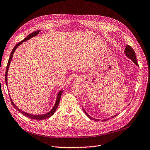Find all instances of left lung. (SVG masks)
Listing matches in <instances>:
<instances>
[{"label": "left lung", "mask_w": 150, "mask_h": 150, "mask_svg": "<svg viewBox=\"0 0 150 150\" xmlns=\"http://www.w3.org/2000/svg\"><path fill=\"white\" fill-rule=\"evenodd\" d=\"M125 53L126 55L128 57H129L130 59H131L136 65H137V66H138V63H137V59H136L135 51H134L133 48H132L131 46H129V45H127L126 47V49H125ZM83 111L84 112V113H85V114L87 115V116L89 117V118L90 119L95 120V121H99V120L94 119V118H92V117H91V116H90L85 112V110H84V109H83ZM116 116V115L113 116L112 117V118H114V117ZM109 119H110V118H107V119H105V120H103V121H107V120H109Z\"/></svg>", "instance_id": "8db88e82"}]
</instances>
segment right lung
I'll return each mask as SVG.
<instances>
[{"mask_svg":"<svg viewBox=\"0 0 150 150\" xmlns=\"http://www.w3.org/2000/svg\"><path fill=\"white\" fill-rule=\"evenodd\" d=\"M39 32H40V30H37V31H35V32H32V33H31L30 34H29L27 37H25L23 40H22V41H21L20 42H19L18 43H17V44L15 45V47L13 48V50H12V51H11V54H10V57H9V59H8V63H7V66H6V68L5 77V83H6V84H7V74H8V70L10 64V62H11V59H12V57H13V53H14L15 51L16 50V49L17 48V47H18V46H19V45H20L23 42L26 41V40H29V39L31 38L32 37L36 36V35L39 33ZM62 93V91H60V92H59V93H58V95H57V96L56 101V103H55V105H54V107L53 108V109H52L50 112H48V113H46V114H44V115H30V114H29V113H25V112H23L22 110H19V109L15 105V104L13 103V102H12V100L11 99V98H10V101H11V104L13 105V106L17 110H18V111H19V112H21L22 114H23L24 116L28 117V118H29L33 119V120H45V119H47V118H50V116H51L52 115H53L54 113V112H55V111L56 110V109H57L58 105H59V102H60V99H61V97Z\"/></svg>","mask_w":150,"mask_h":150,"instance_id":"right-lung-1","label":"right lung"}]
</instances>
